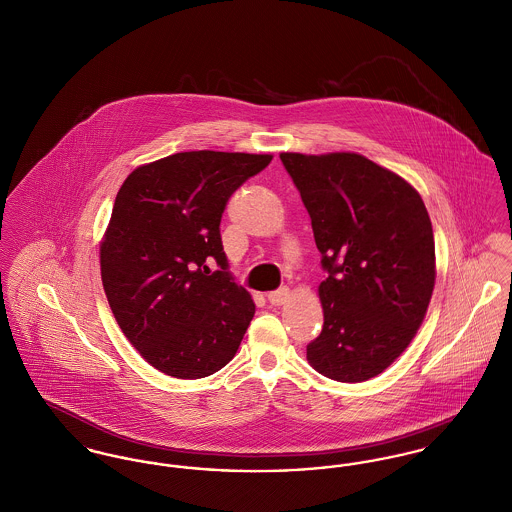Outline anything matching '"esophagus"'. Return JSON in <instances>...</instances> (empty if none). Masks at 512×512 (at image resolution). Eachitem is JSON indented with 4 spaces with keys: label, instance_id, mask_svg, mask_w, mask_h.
Segmentation results:
<instances>
[{
    "label": "esophagus",
    "instance_id": "1",
    "mask_svg": "<svg viewBox=\"0 0 512 512\" xmlns=\"http://www.w3.org/2000/svg\"><path fill=\"white\" fill-rule=\"evenodd\" d=\"M288 296H290V290L288 288H278L275 292H269V302L273 304V306H282L286 300H288Z\"/></svg>",
    "mask_w": 512,
    "mask_h": 512
}]
</instances>
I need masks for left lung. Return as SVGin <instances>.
Listing matches in <instances>:
<instances>
[{
	"label": "left lung",
	"instance_id": "8db88e82",
	"mask_svg": "<svg viewBox=\"0 0 512 512\" xmlns=\"http://www.w3.org/2000/svg\"><path fill=\"white\" fill-rule=\"evenodd\" d=\"M280 159L329 273L317 288L323 329L306 349L308 362L337 382L370 380L409 347L433 296L425 202L403 177L354 152Z\"/></svg>",
	"mask_w": 512,
	"mask_h": 512
}]
</instances>
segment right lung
<instances>
[{
	"mask_svg": "<svg viewBox=\"0 0 512 512\" xmlns=\"http://www.w3.org/2000/svg\"><path fill=\"white\" fill-rule=\"evenodd\" d=\"M271 154L181 152L136 167L101 239V280L118 327L159 372L197 380L224 368L255 315L228 273L220 220ZM214 260L221 267L210 272Z\"/></svg>",
	"mask_w": 512,
	"mask_h": 512,
	"instance_id": "add662e5",
	"label": "right lung"
}]
</instances>
